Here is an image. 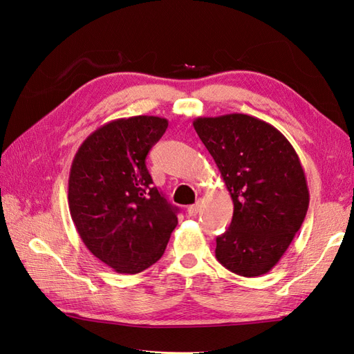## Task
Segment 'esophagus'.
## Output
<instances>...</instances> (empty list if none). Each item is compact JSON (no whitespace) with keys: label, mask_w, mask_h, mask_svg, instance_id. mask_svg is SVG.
<instances>
[{"label":"esophagus","mask_w":354,"mask_h":354,"mask_svg":"<svg viewBox=\"0 0 354 354\" xmlns=\"http://www.w3.org/2000/svg\"><path fill=\"white\" fill-rule=\"evenodd\" d=\"M199 209H201V203L196 202V203H194V205H190L187 208V214H189L190 217H194V216H196V214L199 212Z\"/></svg>","instance_id":"esophagus-1"}]
</instances>
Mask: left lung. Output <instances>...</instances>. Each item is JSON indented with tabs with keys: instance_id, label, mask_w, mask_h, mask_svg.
Wrapping results in <instances>:
<instances>
[{
	"instance_id": "left-lung-1",
	"label": "left lung",
	"mask_w": 354,
	"mask_h": 354,
	"mask_svg": "<svg viewBox=\"0 0 354 354\" xmlns=\"http://www.w3.org/2000/svg\"><path fill=\"white\" fill-rule=\"evenodd\" d=\"M194 127L216 160L233 201L216 257L227 270L254 277L273 269L308 208L304 169L286 137L243 113L196 118Z\"/></svg>"
}]
</instances>
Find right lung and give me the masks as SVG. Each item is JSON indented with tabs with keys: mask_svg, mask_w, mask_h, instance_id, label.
I'll return each mask as SVG.
<instances>
[{
	"mask_svg": "<svg viewBox=\"0 0 354 354\" xmlns=\"http://www.w3.org/2000/svg\"><path fill=\"white\" fill-rule=\"evenodd\" d=\"M165 118L131 116L85 138L69 174V211L85 246L118 273L136 274L162 257L178 208L153 186L146 156Z\"/></svg>",
	"mask_w": 354,
	"mask_h": 354,
	"instance_id": "obj_1",
	"label": "right lung"
}]
</instances>
